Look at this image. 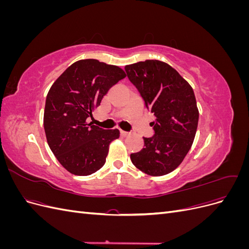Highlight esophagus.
Returning a JSON list of instances; mask_svg holds the SVG:
<instances>
[{
    "label": "esophagus",
    "instance_id": "obj_1",
    "mask_svg": "<svg viewBox=\"0 0 249 249\" xmlns=\"http://www.w3.org/2000/svg\"><path fill=\"white\" fill-rule=\"evenodd\" d=\"M130 133L129 132H125V131H120V135H122L123 137H125V136H127V135H129Z\"/></svg>",
    "mask_w": 249,
    "mask_h": 249
}]
</instances>
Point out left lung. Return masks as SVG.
<instances>
[{
  "instance_id": "8db88e82",
  "label": "left lung",
  "mask_w": 249,
  "mask_h": 249,
  "mask_svg": "<svg viewBox=\"0 0 249 249\" xmlns=\"http://www.w3.org/2000/svg\"><path fill=\"white\" fill-rule=\"evenodd\" d=\"M145 108L154 113V135L143 137L144 148L131 161L146 175L160 177L175 170L192 145L198 109L192 87L169 64L145 60L124 67Z\"/></svg>"
}]
</instances>
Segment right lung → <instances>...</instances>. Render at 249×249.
<instances>
[{
  "label": "right lung",
  "instance_id": "right-lung-1",
  "mask_svg": "<svg viewBox=\"0 0 249 249\" xmlns=\"http://www.w3.org/2000/svg\"><path fill=\"white\" fill-rule=\"evenodd\" d=\"M125 76L116 65L85 59L72 63L52 85L44 107V132L53 154L72 175H92L106 162L109 144L119 137V131L102 129L87 119Z\"/></svg>",
  "mask_w": 249,
  "mask_h": 249
}]
</instances>
